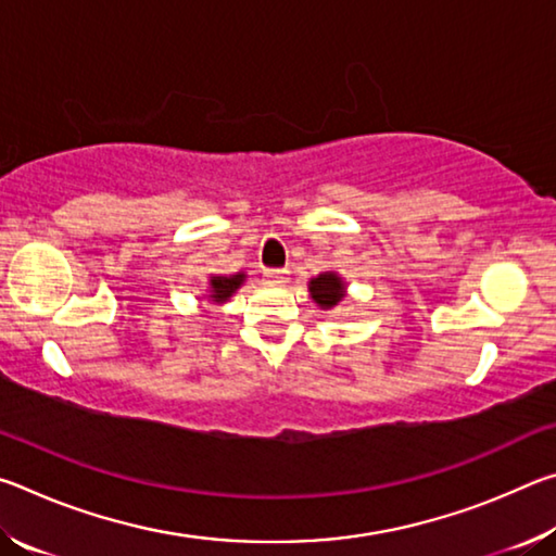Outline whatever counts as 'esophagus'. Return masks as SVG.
Instances as JSON below:
<instances>
[{"mask_svg":"<svg viewBox=\"0 0 556 556\" xmlns=\"http://www.w3.org/2000/svg\"><path fill=\"white\" fill-rule=\"evenodd\" d=\"M285 275H287L285 269H265V277L267 281H271V285H281V281H285Z\"/></svg>","mask_w":556,"mask_h":556,"instance_id":"1","label":"esophagus"}]
</instances>
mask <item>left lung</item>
<instances>
[{
    "mask_svg": "<svg viewBox=\"0 0 556 556\" xmlns=\"http://www.w3.org/2000/svg\"><path fill=\"white\" fill-rule=\"evenodd\" d=\"M308 291H312V296L316 299V304H321L326 308L336 306L338 301L343 299V285L341 279L331 271H326V275H318L316 279H312V285H308Z\"/></svg>",
    "mask_w": 556,
    "mask_h": 556,
    "instance_id": "1",
    "label": "left lung"
}]
</instances>
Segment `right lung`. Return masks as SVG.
<instances>
[{
    "label": "right lung",
    "mask_w": 556,
    "mask_h": 556,
    "mask_svg": "<svg viewBox=\"0 0 556 556\" xmlns=\"http://www.w3.org/2000/svg\"><path fill=\"white\" fill-rule=\"evenodd\" d=\"M244 275H232V277H213L211 279V291H213V301H225L235 289L242 285Z\"/></svg>",
    "instance_id": "obj_1"
}]
</instances>
